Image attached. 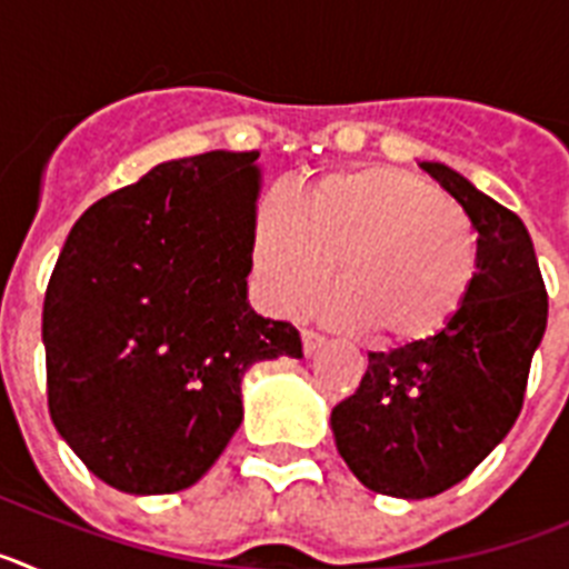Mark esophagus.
Returning <instances> with one entry per match:
<instances>
[{
  "label": "esophagus",
  "mask_w": 569,
  "mask_h": 569,
  "mask_svg": "<svg viewBox=\"0 0 569 569\" xmlns=\"http://www.w3.org/2000/svg\"><path fill=\"white\" fill-rule=\"evenodd\" d=\"M321 345H325V336L316 333V330H301V347H305V356H313Z\"/></svg>",
  "instance_id": "obj_1"
}]
</instances>
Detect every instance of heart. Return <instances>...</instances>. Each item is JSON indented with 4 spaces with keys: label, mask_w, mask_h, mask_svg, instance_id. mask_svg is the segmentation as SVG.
Wrapping results in <instances>:
<instances>
[{
    "label": "heart",
    "mask_w": 569,
    "mask_h": 569,
    "mask_svg": "<svg viewBox=\"0 0 569 569\" xmlns=\"http://www.w3.org/2000/svg\"><path fill=\"white\" fill-rule=\"evenodd\" d=\"M330 308L379 345L433 339L461 313L479 270L465 210L416 173L390 164L330 173L299 199L268 196L256 213L261 290L299 313L333 276Z\"/></svg>",
    "instance_id": "obj_1"
}]
</instances>
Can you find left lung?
Returning <instances> with one entry per match:
<instances>
[{"label":"left lung","instance_id":"obj_1","mask_svg":"<svg viewBox=\"0 0 569 569\" xmlns=\"http://www.w3.org/2000/svg\"><path fill=\"white\" fill-rule=\"evenodd\" d=\"M421 168L479 233L470 299L433 339L370 353L359 390L330 413L356 479L396 499L450 490L510 433L547 328L545 279L525 222L447 164Z\"/></svg>","mask_w":569,"mask_h":569}]
</instances>
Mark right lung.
Here are the masks:
<instances>
[{
	"label": "right lung",
	"mask_w": 569,
	"mask_h": 569,
	"mask_svg": "<svg viewBox=\"0 0 569 569\" xmlns=\"http://www.w3.org/2000/svg\"><path fill=\"white\" fill-rule=\"evenodd\" d=\"M259 150L156 164L82 213L44 290L48 407L97 479L133 496L196 485L241 425V376L301 359L256 313Z\"/></svg>",
	"instance_id": "add662e5"
}]
</instances>
